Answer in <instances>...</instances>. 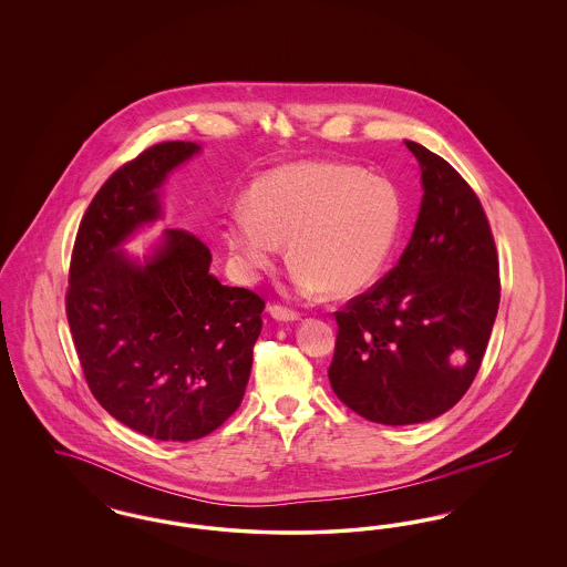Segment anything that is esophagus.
I'll return each instance as SVG.
<instances>
[{
	"label": "esophagus",
	"instance_id": "esophagus-1",
	"mask_svg": "<svg viewBox=\"0 0 567 567\" xmlns=\"http://www.w3.org/2000/svg\"><path fill=\"white\" fill-rule=\"evenodd\" d=\"M270 315L276 321H297L299 319V312L291 310V308H285L280 303H271Z\"/></svg>",
	"mask_w": 567,
	"mask_h": 567
}]
</instances>
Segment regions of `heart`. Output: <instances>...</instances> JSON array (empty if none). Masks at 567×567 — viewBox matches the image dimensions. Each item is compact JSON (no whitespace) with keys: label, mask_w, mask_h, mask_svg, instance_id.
<instances>
[{"label":"heart","mask_w":567,"mask_h":567,"mask_svg":"<svg viewBox=\"0 0 567 567\" xmlns=\"http://www.w3.org/2000/svg\"><path fill=\"white\" fill-rule=\"evenodd\" d=\"M402 213V193L384 176L349 163H293L252 183L225 238L246 274L266 270L287 240L301 293L352 297L384 270Z\"/></svg>","instance_id":"b5f03b06"}]
</instances>
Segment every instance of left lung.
<instances>
[{
  "mask_svg": "<svg viewBox=\"0 0 567 567\" xmlns=\"http://www.w3.org/2000/svg\"><path fill=\"white\" fill-rule=\"evenodd\" d=\"M421 163L423 204L398 266L333 312V393L359 416L412 425L440 416L481 370L499 306V261L483 204L440 155Z\"/></svg>",
  "mask_w": 567,
  "mask_h": 567,
  "instance_id": "8db88e82",
  "label": "left lung"
}]
</instances>
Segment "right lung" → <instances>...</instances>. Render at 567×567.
I'll return each instance as SVG.
<instances>
[{
    "label": "right lung",
    "mask_w": 567,
    "mask_h": 567,
    "mask_svg": "<svg viewBox=\"0 0 567 567\" xmlns=\"http://www.w3.org/2000/svg\"><path fill=\"white\" fill-rule=\"evenodd\" d=\"M193 142H159L123 163L91 199L70 261L65 315L93 398L134 432L163 442L199 440L243 402L264 297L225 287L210 248L165 229L144 266L116 246L159 216L157 189L189 159Z\"/></svg>",
    "instance_id": "add662e5"
}]
</instances>
